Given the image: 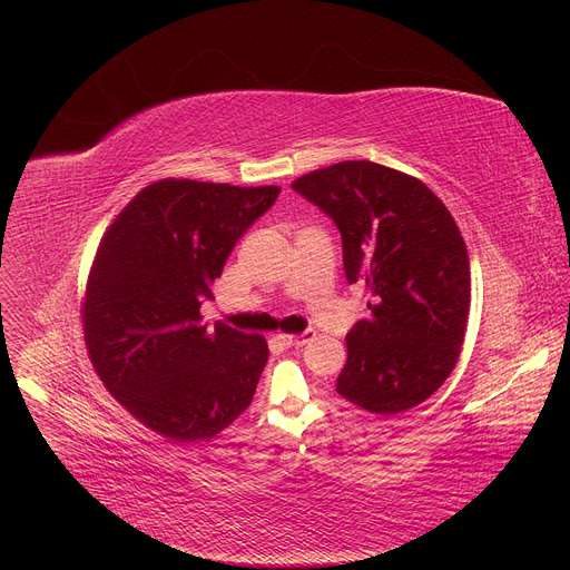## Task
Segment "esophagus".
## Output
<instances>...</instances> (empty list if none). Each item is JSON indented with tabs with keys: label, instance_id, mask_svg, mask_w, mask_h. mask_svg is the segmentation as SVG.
<instances>
[{
	"label": "esophagus",
	"instance_id": "34e87169",
	"mask_svg": "<svg viewBox=\"0 0 570 570\" xmlns=\"http://www.w3.org/2000/svg\"><path fill=\"white\" fill-rule=\"evenodd\" d=\"M313 336H315V331H304V333H298V336H292V333H278V341L287 347H301V345H306Z\"/></svg>",
	"mask_w": 570,
	"mask_h": 570
}]
</instances>
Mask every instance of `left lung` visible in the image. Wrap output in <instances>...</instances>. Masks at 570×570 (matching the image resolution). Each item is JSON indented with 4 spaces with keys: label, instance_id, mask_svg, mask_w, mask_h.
Returning <instances> with one entry per match:
<instances>
[{
    "label": "left lung",
    "instance_id": "obj_1",
    "mask_svg": "<svg viewBox=\"0 0 570 570\" xmlns=\"http://www.w3.org/2000/svg\"><path fill=\"white\" fill-rule=\"evenodd\" d=\"M292 188L338 225L345 276L367 289L336 391L384 416L421 405L451 375L470 320V255L451 212L373 160L320 167Z\"/></svg>",
    "mask_w": 570,
    "mask_h": 570
}]
</instances>
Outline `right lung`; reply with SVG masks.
<instances>
[{"mask_svg": "<svg viewBox=\"0 0 570 570\" xmlns=\"http://www.w3.org/2000/svg\"><path fill=\"white\" fill-rule=\"evenodd\" d=\"M278 186L158 179L100 239L82 298L85 345L100 382L170 442H205L237 419L269 358L264 336L203 324V301Z\"/></svg>", "mask_w": 570, "mask_h": 570, "instance_id": "right-lung-1", "label": "right lung"}]
</instances>
